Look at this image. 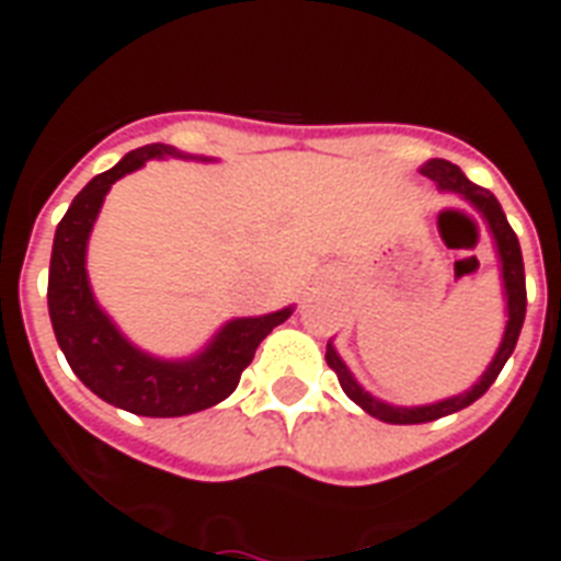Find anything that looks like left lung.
Segmentation results:
<instances>
[{"mask_svg":"<svg viewBox=\"0 0 561 561\" xmlns=\"http://www.w3.org/2000/svg\"><path fill=\"white\" fill-rule=\"evenodd\" d=\"M425 178H431L439 188H451V192L462 194L466 201L474 206V209L486 218L489 232L495 238L497 244V255H501V264H504V288H506V311H510V320H506V332H504V343H501V350H497L495 360L489 364V369L483 373L474 387L469 392H462V396H454V399L436 401V404H427V408H392V404H383V401L373 399L369 392H364L358 387V381L352 378V373L346 369L341 358H337V352L332 350V343H329V352H325V364L334 369L337 375V381H341L343 392L350 396L358 408H364L369 416L381 419V422H390V425H422V422H434V419H443L448 413H457V410L469 408L474 401L483 396V392L495 383V378L501 375L504 364L513 355L515 343H518V334H522L524 325V314H527V285H524V259H522V244H518V236L510 227V220H506L504 209H501V203L495 201V194L489 192V188L474 186L471 180H466L454 162L448 160H431L422 169Z\"/></svg>","mask_w":561,"mask_h":561,"instance_id":"obj_1","label":"left lung"}]
</instances>
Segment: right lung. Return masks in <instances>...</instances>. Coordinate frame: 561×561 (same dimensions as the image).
<instances>
[{"mask_svg": "<svg viewBox=\"0 0 561 561\" xmlns=\"http://www.w3.org/2000/svg\"><path fill=\"white\" fill-rule=\"evenodd\" d=\"M165 153L178 151L160 142L145 145L127 153L116 169L92 178L57 224L48 264V317L72 373L107 404L157 419L188 416L227 399L241 381V373L250 367L259 343L290 317V308H285L267 317L232 320L203 355L171 364L134 350L101 314L83 267L92 220L118 178Z\"/></svg>", "mask_w": 561, "mask_h": 561, "instance_id": "obj_1", "label": "right lung"}]
</instances>
